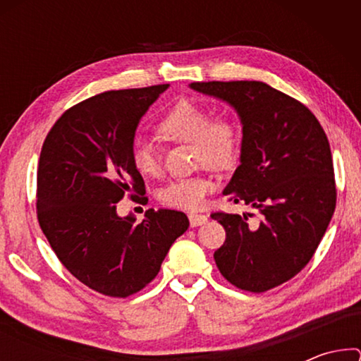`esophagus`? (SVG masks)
I'll list each match as a JSON object with an SVG mask.
<instances>
[{
    "instance_id": "obj_1",
    "label": "esophagus",
    "mask_w": 361,
    "mask_h": 361,
    "mask_svg": "<svg viewBox=\"0 0 361 361\" xmlns=\"http://www.w3.org/2000/svg\"><path fill=\"white\" fill-rule=\"evenodd\" d=\"M189 218V224H191V228H195V226H202L207 223V215H202V213H189L188 215Z\"/></svg>"
}]
</instances>
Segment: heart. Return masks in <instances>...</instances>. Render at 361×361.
<instances>
[{
  "label": "heart",
  "instance_id": "obj_1",
  "mask_svg": "<svg viewBox=\"0 0 361 361\" xmlns=\"http://www.w3.org/2000/svg\"><path fill=\"white\" fill-rule=\"evenodd\" d=\"M157 133L169 142L191 143L195 166L228 169L237 161L242 145L239 121L231 113H215L202 103L183 99L157 122ZM132 166L145 176L161 172L157 151L148 142H135L130 151ZM218 181L213 175L199 173L169 181L161 191L162 204L175 209H199Z\"/></svg>",
  "mask_w": 361,
  "mask_h": 361
}]
</instances>
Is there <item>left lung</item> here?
Segmentation results:
<instances>
[{
    "mask_svg": "<svg viewBox=\"0 0 361 361\" xmlns=\"http://www.w3.org/2000/svg\"><path fill=\"white\" fill-rule=\"evenodd\" d=\"M195 92L235 109L242 124L240 166L223 194L259 210L212 213L226 240L215 252L221 276L262 293L282 285L312 258L336 207L331 149L320 122L301 102L259 81L192 82Z\"/></svg>",
    "mask_w": 361,
    "mask_h": 361,
    "instance_id": "8db88e82",
    "label": "left lung"
}]
</instances>
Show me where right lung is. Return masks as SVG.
Wrapping results in <instances>:
<instances>
[{"instance_id":"obj_1","label":"right lung","mask_w":361,"mask_h":361,"mask_svg":"<svg viewBox=\"0 0 361 361\" xmlns=\"http://www.w3.org/2000/svg\"><path fill=\"white\" fill-rule=\"evenodd\" d=\"M167 87L90 97L65 111L42 145L36 189L41 229L73 276L105 296L127 298L145 288L189 226L176 210L149 209L142 223L116 212L126 192L145 194L130 151L140 119Z\"/></svg>"}]
</instances>
